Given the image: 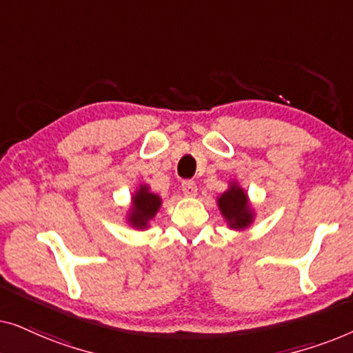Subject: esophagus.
I'll use <instances>...</instances> for the list:
<instances>
[{"label": "esophagus", "mask_w": 353, "mask_h": 353, "mask_svg": "<svg viewBox=\"0 0 353 353\" xmlns=\"http://www.w3.org/2000/svg\"><path fill=\"white\" fill-rule=\"evenodd\" d=\"M181 191L186 197H194L197 194V186L194 181H183L181 183Z\"/></svg>", "instance_id": "1"}]
</instances>
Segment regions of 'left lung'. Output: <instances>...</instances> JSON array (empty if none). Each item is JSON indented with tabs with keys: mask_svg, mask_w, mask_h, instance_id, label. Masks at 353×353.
Here are the masks:
<instances>
[{
	"mask_svg": "<svg viewBox=\"0 0 353 353\" xmlns=\"http://www.w3.org/2000/svg\"><path fill=\"white\" fill-rule=\"evenodd\" d=\"M216 205L226 221V226L234 231L250 228L257 216L248 191L236 180H231L228 183V190H225L216 197Z\"/></svg>",
	"mask_w": 353,
	"mask_h": 353,
	"instance_id": "8db88e82",
	"label": "left lung"
}]
</instances>
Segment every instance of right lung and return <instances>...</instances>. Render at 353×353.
Here are the masks:
<instances>
[{
    "label": "right lung",
    "instance_id": "right-lung-1",
    "mask_svg": "<svg viewBox=\"0 0 353 353\" xmlns=\"http://www.w3.org/2000/svg\"><path fill=\"white\" fill-rule=\"evenodd\" d=\"M162 207V197L151 191L148 183H141L133 191L130 205L125 215V221L133 230L144 231L151 226L152 220L156 219L159 209Z\"/></svg>",
    "mask_w": 353,
    "mask_h": 353
}]
</instances>
